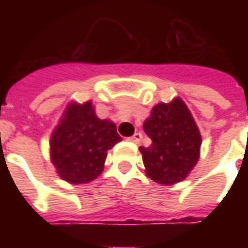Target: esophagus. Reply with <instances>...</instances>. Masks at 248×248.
<instances>
[{
	"mask_svg": "<svg viewBox=\"0 0 248 248\" xmlns=\"http://www.w3.org/2000/svg\"><path fill=\"white\" fill-rule=\"evenodd\" d=\"M127 140H131V142H134V143H140V140H142V133H135L133 137H129Z\"/></svg>",
	"mask_w": 248,
	"mask_h": 248,
	"instance_id": "1",
	"label": "esophagus"
}]
</instances>
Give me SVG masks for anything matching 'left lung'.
I'll use <instances>...</instances> for the list:
<instances>
[{"mask_svg":"<svg viewBox=\"0 0 248 248\" xmlns=\"http://www.w3.org/2000/svg\"><path fill=\"white\" fill-rule=\"evenodd\" d=\"M143 130L153 140L149 147H140L147 177L165 186L183 181L197 165L202 145L186 103L174 98L170 103L155 105Z\"/></svg>","mask_w":248,"mask_h":248,"instance_id":"obj_1","label":"left lung"}]
</instances>
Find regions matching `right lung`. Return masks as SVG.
Returning a JSON list of instances; mask_svg holds the SVG:
<instances>
[{
    "mask_svg": "<svg viewBox=\"0 0 248 248\" xmlns=\"http://www.w3.org/2000/svg\"><path fill=\"white\" fill-rule=\"evenodd\" d=\"M121 140L115 124L98 118L90 101L71 102L51 134V163L66 182L89 183L102 172L108 150Z\"/></svg>",
    "mask_w": 248,
    "mask_h": 248,
    "instance_id": "1",
    "label": "right lung"
}]
</instances>
